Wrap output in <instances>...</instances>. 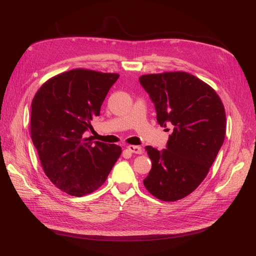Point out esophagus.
<instances>
[{
	"label": "esophagus",
	"instance_id": "1",
	"mask_svg": "<svg viewBox=\"0 0 256 256\" xmlns=\"http://www.w3.org/2000/svg\"><path fill=\"white\" fill-rule=\"evenodd\" d=\"M127 148L131 152H134V154H142V148L140 146H136V145H128Z\"/></svg>",
	"mask_w": 256,
	"mask_h": 256
}]
</instances>
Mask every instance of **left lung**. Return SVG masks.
Listing matches in <instances>:
<instances>
[{"instance_id":"obj_1","label":"left lung","mask_w":256,"mask_h":256,"mask_svg":"<svg viewBox=\"0 0 256 256\" xmlns=\"http://www.w3.org/2000/svg\"><path fill=\"white\" fill-rule=\"evenodd\" d=\"M138 80L154 104L159 125L173 127L166 148L145 147L152 170L143 184L154 198L174 202L207 176L226 138V110L216 90L188 72L143 74Z\"/></svg>"}]
</instances>
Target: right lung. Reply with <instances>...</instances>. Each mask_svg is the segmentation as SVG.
I'll use <instances>...</instances> for the list:
<instances>
[{"label": "right lung", "instance_id": "add662e5", "mask_svg": "<svg viewBox=\"0 0 256 256\" xmlns=\"http://www.w3.org/2000/svg\"><path fill=\"white\" fill-rule=\"evenodd\" d=\"M118 74L76 68L52 76L37 90L30 111V138L44 174L58 189L83 196L102 187L122 147L92 143L83 134Z\"/></svg>", "mask_w": 256, "mask_h": 256}]
</instances>
